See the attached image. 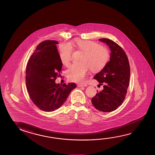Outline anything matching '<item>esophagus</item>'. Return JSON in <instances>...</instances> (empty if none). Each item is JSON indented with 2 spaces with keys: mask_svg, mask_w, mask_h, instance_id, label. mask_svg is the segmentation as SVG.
Returning <instances> with one entry per match:
<instances>
[{
  "mask_svg": "<svg viewBox=\"0 0 155 155\" xmlns=\"http://www.w3.org/2000/svg\"><path fill=\"white\" fill-rule=\"evenodd\" d=\"M88 85L87 84H85V83H84V84H77V87H87Z\"/></svg>",
  "mask_w": 155,
  "mask_h": 155,
  "instance_id": "1",
  "label": "esophagus"
}]
</instances>
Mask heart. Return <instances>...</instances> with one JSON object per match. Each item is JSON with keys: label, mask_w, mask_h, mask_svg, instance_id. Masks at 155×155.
Listing matches in <instances>:
<instances>
[{"label": "heart", "mask_w": 155, "mask_h": 155, "mask_svg": "<svg viewBox=\"0 0 155 155\" xmlns=\"http://www.w3.org/2000/svg\"><path fill=\"white\" fill-rule=\"evenodd\" d=\"M73 45L83 52L80 58L81 62L73 63L67 71L68 79L71 82H82L88 71L98 72L107 66L110 58V50L98 42L81 39L75 40ZM72 46L63 44L60 47V58L63 65L68 66L72 60Z\"/></svg>", "instance_id": "1"}]
</instances>
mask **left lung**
<instances>
[{
    "mask_svg": "<svg viewBox=\"0 0 155 155\" xmlns=\"http://www.w3.org/2000/svg\"><path fill=\"white\" fill-rule=\"evenodd\" d=\"M110 48V58L107 66L94 77L104 89L92 99V104L103 112L116 110L123 103L127 93L130 68L127 55L122 48L108 38H101Z\"/></svg>",
    "mask_w": 155,
    "mask_h": 155,
    "instance_id": "8db88e82",
    "label": "left lung"
}]
</instances>
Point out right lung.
<instances>
[{
	"mask_svg": "<svg viewBox=\"0 0 155 155\" xmlns=\"http://www.w3.org/2000/svg\"><path fill=\"white\" fill-rule=\"evenodd\" d=\"M55 40H46L38 45L26 69V85L32 102L41 110L52 111L60 107L71 92L74 83L56 84L60 76L62 63Z\"/></svg>",
	"mask_w": 155,
	"mask_h": 155,
	"instance_id": "add662e5",
	"label": "right lung"
}]
</instances>
